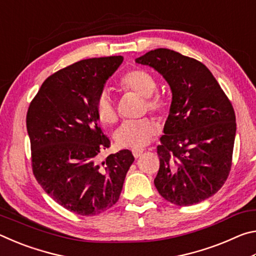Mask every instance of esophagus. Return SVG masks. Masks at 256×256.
<instances>
[{
  "label": "esophagus",
  "mask_w": 256,
  "mask_h": 256,
  "mask_svg": "<svg viewBox=\"0 0 256 256\" xmlns=\"http://www.w3.org/2000/svg\"><path fill=\"white\" fill-rule=\"evenodd\" d=\"M144 152V149H133L132 150V154L134 156V158H138Z\"/></svg>",
  "instance_id": "34e87169"
}]
</instances>
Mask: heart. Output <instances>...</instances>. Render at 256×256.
Masks as SVG:
<instances>
[{
  "mask_svg": "<svg viewBox=\"0 0 256 256\" xmlns=\"http://www.w3.org/2000/svg\"><path fill=\"white\" fill-rule=\"evenodd\" d=\"M118 86L122 92H133L144 97V110L154 112H162L164 107V98L160 94L154 92L157 82L149 72L141 68L130 71L120 80ZM94 107L97 118L102 124L110 125L118 120V110L107 92L99 94ZM157 133L158 124L154 120L144 118L123 123L114 133V141L120 148L140 149L150 144Z\"/></svg>",
  "mask_w": 256,
  "mask_h": 256,
  "instance_id": "b5f03b06",
  "label": "heart"
}]
</instances>
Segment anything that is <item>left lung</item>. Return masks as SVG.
Here are the masks:
<instances>
[{"label":"left lung","mask_w":256,"mask_h":256,"mask_svg":"<svg viewBox=\"0 0 256 256\" xmlns=\"http://www.w3.org/2000/svg\"><path fill=\"white\" fill-rule=\"evenodd\" d=\"M154 68L170 86L172 98L157 146L154 186L180 206L204 201L222 188L232 168L236 116L209 68L175 50L158 48L136 60Z\"/></svg>","instance_id":"obj_1"}]
</instances>
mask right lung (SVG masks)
<instances>
[{"instance_id":"obj_1","label":"right lung","mask_w":256,"mask_h":256,"mask_svg":"<svg viewBox=\"0 0 256 256\" xmlns=\"http://www.w3.org/2000/svg\"><path fill=\"white\" fill-rule=\"evenodd\" d=\"M123 56L82 60L50 76L32 100L27 131L34 178L66 210L96 216L118 201L134 162L128 149L100 160L110 141L98 125L96 100Z\"/></svg>"}]
</instances>
